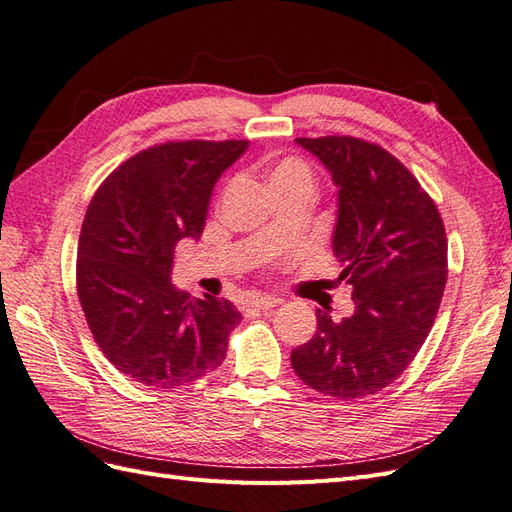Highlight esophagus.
Masks as SVG:
<instances>
[{"label": "esophagus", "mask_w": 512, "mask_h": 512, "mask_svg": "<svg viewBox=\"0 0 512 512\" xmlns=\"http://www.w3.org/2000/svg\"><path fill=\"white\" fill-rule=\"evenodd\" d=\"M277 303H280V299L271 297V294H265V297H252L245 305H247V307H254V309H271V307H275Z\"/></svg>", "instance_id": "34e87169"}]
</instances>
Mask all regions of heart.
<instances>
[{
    "label": "heart",
    "mask_w": 512,
    "mask_h": 512,
    "mask_svg": "<svg viewBox=\"0 0 512 512\" xmlns=\"http://www.w3.org/2000/svg\"><path fill=\"white\" fill-rule=\"evenodd\" d=\"M269 183L273 190L286 188V185L292 183H312L314 185V173L309 164L301 158H282L280 162H275L269 170Z\"/></svg>",
    "instance_id": "obj_1"
}]
</instances>
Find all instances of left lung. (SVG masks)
Wrapping results in <instances>:
<instances>
[{"mask_svg":"<svg viewBox=\"0 0 512 512\" xmlns=\"http://www.w3.org/2000/svg\"><path fill=\"white\" fill-rule=\"evenodd\" d=\"M339 188L333 254L352 286L354 314L318 329L290 363L307 386L359 399L393 384L414 361L446 286V232L436 203L410 170L376 143L354 136L297 138Z\"/></svg>","mask_w":512,"mask_h":512,"instance_id":"obj_1","label":"left lung"}]
</instances>
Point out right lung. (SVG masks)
I'll return each instance as SVG.
<instances>
[{"mask_svg": "<svg viewBox=\"0 0 512 512\" xmlns=\"http://www.w3.org/2000/svg\"><path fill=\"white\" fill-rule=\"evenodd\" d=\"M247 141H173L115 168L87 207L76 290L89 331L123 376L156 391L220 367L241 314L170 284L175 247L198 239L224 170Z\"/></svg>", "mask_w": 512, "mask_h": 512, "instance_id": "1", "label": "right lung"}]
</instances>
